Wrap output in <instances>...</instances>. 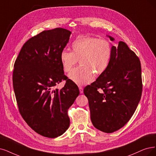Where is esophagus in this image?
<instances>
[{"label": "esophagus", "mask_w": 156, "mask_h": 156, "mask_svg": "<svg viewBox=\"0 0 156 156\" xmlns=\"http://www.w3.org/2000/svg\"><path fill=\"white\" fill-rule=\"evenodd\" d=\"M79 90H80V94H82L83 93V89L82 87H79Z\"/></svg>", "instance_id": "1"}]
</instances>
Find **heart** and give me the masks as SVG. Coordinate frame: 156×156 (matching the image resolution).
Returning <instances> with one entry per match:
<instances>
[{
  "label": "heart",
  "mask_w": 156,
  "mask_h": 156,
  "mask_svg": "<svg viewBox=\"0 0 156 156\" xmlns=\"http://www.w3.org/2000/svg\"><path fill=\"white\" fill-rule=\"evenodd\" d=\"M73 51L63 49L60 62L63 71L67 73L79 60L81 66L74 69L68 76L78 85H87L94 80V73L101 74L108 67L112 56V45L105 39L81 36L72 44Z\"/></svg>",
  "instance_id": "obj_1"
}]
</instances>
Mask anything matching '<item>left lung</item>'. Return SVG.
Returning a JSON list of instances; mask_svg holds the SVG:
<instances>
[{
  "mask_svg": "<svg viewBox=\"0 0 156 156\" xmlns=\"http://www.w3.org/2000/svg\"><path fill=\"white\" fill-rule=\"evenodd\" d=\"M108 37L114 41L113 37ZM142 89L139 58L120 41L118 47L112 46L111 59L107 70L83 90L94 127L106 133L123 127L136 111Z\"/></svg>",
  "mask_w": 156,
  "mask_h": 156,
  "instance_id": "8db88e82",
  "label": "left lung"
}]
</instances>
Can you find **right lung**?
Wrapping results in <instances>:
<instances>
[{"label":"right lung","instance_id":"right-lung-1","mask_svg":"<svg viewBox=\"0 0 156 156\" xmlns=\"http://www.w3.org/2000/svg\"><path fill=\"white\" fill-rule=\"evenodd\" d=\"M71 34L60 27L41 32L24 44L14 64L13 89L21 116L37 133L49 138L67 130V111L80 94L60 62ZM62 80H66L65 87L54 90Z\"/></svg>","mask_w":156,"mask_h":156}]
</instances>
